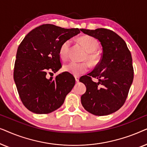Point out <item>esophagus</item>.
<instances>
[{
  "label": "esophagus",
  "mask_w": 147,
  "mask_h": 147,
  "mask_svg": "<svg viewBox=\"0 0 147 147\" xmlns=\"http://www.w3.org/2000/svg\"><path fill=\"white\" fill-rule=\"evenodd\" d=\"M75 79H76V81L78 82H79V80H80V78L78 77V76H75Z\"/></svg>",
  "instance_id": "1"
}]
</instances>
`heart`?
I'll use <instances>...</instances> for the list:
<instances>
[{"label":"heart","mask_w":147,"mask_h":147,"mask_svg":"<svg viewBox=\"0 0 147 147\" xmlns=\"http://www.w3.org/2000/svg\"><path fill=\"white\" fill-rule=\"evenodd\" d=\"M80 41L88 52L87 59L92 63L96 64L98 62V55L95 52L99 47V43L95 38L90 36H84L80 39ZM70 47H71V40H66L62 43L59 49V55L62 59L65 60L69 57ZM90 65L88 62H77L71 61L63 66V69L65 71L73 74L74 76L82 75L89 70Z\"/></svg>","instance_id":"heart-1"}]
</instances>
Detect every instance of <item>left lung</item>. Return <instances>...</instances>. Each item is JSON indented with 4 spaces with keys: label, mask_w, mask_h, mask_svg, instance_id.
Segmentation results:
<instances>
[{
    "label": "left lung",
    "mask_w": 147,
    "mask_h": 147,
    "mask_svg": "<svg viewBox=\"0 0 147 147\" xmlns=\"http://www.w3.org/2000/svg\"><path fill=\"white\" fill-rule=\"evenodd\" d=\"M80 31L98 39L103 49L95 69L80 79L86 86V92L81 97L82 104L94 115H108L119 110L128 96L134 78L131 53L125 41L111 30L100 28ZM92 77L97 78V83Z\"/></svg>",
    "instance_id": "left-lung-1"
}]
</instances>
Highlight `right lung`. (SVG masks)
I'll list each match as a JSON object with an SVG mask.
<instances>
[{
    "instance_id": "right-lung-1",
    "label": "right lung",
    "mask_w": 147,
    "mask_h": 147,
    "mask_svg": "<svg viewBox=\"0 0 147 147\" xmlns=\"http://www.w3.org/2000/svg\"><path fill=\"white\" fill-rule=\"evenodd\" d=\"M80 33L79 29H64L51 24L30 31L18 47L14 80L23 105L35 114H49L63 104L75 85L68 72L53 76L61 67L59 49L63 42Z\"/></svg>"
}]
</instances>
